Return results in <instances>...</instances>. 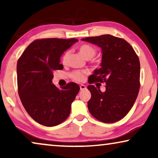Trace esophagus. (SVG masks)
<instances>
[{
    "mask_svg": "<svg viewBox=\"0 0 158 158\" xmlns=\"http://www.w3.org/2000/svg\"><path fill=\"white\" fill-rule=\"evenodd\" d=\"M80 88H81V90H83L86 89V86L84 85H80Z\"/></svg>",
    "mask_w": 158,
    "mask_h": 158,
    "instance_id": "esophagus-1",
    "label": "esophagus"
}]
</instances>
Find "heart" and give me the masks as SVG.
<instances>
[{
  "label": "heart",
  "mask_w": 158,
  "mask_h": 158,
  "mask_svg": "<svg viewBox=\"0 0 158 158\" xmlns=\"http://www.w3.org/2000/svg\"><path fill=\"white\" fill-rule=\"evenodd\" d=\"M79 52L86 60H90L96 55V49L90 44H84L79 47ZM69 57H70V51H66L62 57V62L63 64H67L68 62ZM85 73L82 71L75 70L70 74V76L74 81H83L85 79Z\"/></svg>",
  "instance_id": "obj_1"
}]
</instances>
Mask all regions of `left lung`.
I'll list each match as a JSON object with an SVG mask.
<instances>
[{
	"label": "left lung",
	"instance_id": "8db88e82",
	"mask_svg": "<svg viewBox=\"0 0 158 158\" xmlns=\"http://www.w3.org/2000/svg\"><path fill=\"white\" fill-rule=\"evenodd\" d=\"M101 47V68L94 70L89 83H106V90L90 85L91 98L88 108L100 122L114 123L124 117L133 106L139 93V60L132 47L122 38L110 34L82 39Z\"/></svg>",
	"mask_w": 158,
	"mask_h": 158
}]
</instances>
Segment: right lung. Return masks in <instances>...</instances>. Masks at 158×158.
<instances>
[{
	"label": "right lung",
	"instance_id": "1",
	"mask_svg": "<svg viewBox=\"0 0 158 158\" xmlns=\"http://www.w3.org/2000/svg\"><path fill=\"white\" fill-rule=\"evenodd\" d=\"M76 39L36 40L27 47L17 62V83L21 103L39 124L54 127L70 115L71 103L80 90L75 83L58 88L52 84L54 71L62 70L60 57Z\"/></svg>",
	"mask_w": 158,
	"mask_h": 158
}]
</instances>
